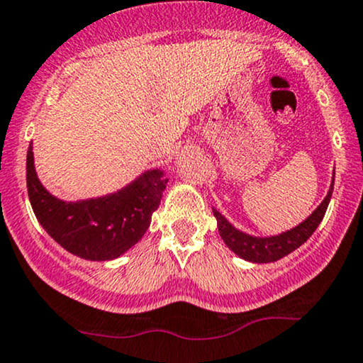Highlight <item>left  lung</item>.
<instances>
[{
    "label": "left lung",
    "mask_w": 363,
    "mask_h": 363,
    "mask_svg": "<svg viewBox=\"0 0 363 363\" xmlns=\"http://www.w3.org/2000/svg\"><path fill=\"white\" fill-rule=\"evenodd\" d=\"M333 183H331L330 191H328L326 199L323 200L321 206L311 214L304 223H301L297 228L291 229V231L279 234V236L272 238H253L250 234H245L238 231L236 228H233L228 220L214 208V216L217 219V228H219V234L223 238L225 245L231 248L234 253L240 255L241 258L248 259L253 263H270L277 262V259L287 257L289 253H292L294 250L299 248L301 245H304L309 240L311 234L316 231L319 223L323 220V217L326 214L328 203H330L331 194H333Z\"/></svg>",
    "instance_id": "1"
}]
</instances>
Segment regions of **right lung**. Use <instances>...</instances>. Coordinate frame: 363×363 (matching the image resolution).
Listing matches in <instances>:
<instances>
[{
  "label": "right lung",
  "instance_id": "obj_1",
  "mask_svg": "<svg viewBox=\"0 0 363 363\" xmlns=\"http://www.w3.org/2000/svg\"><path fill=\"white\" fill-rule=\"evenodd\" d=\"M168 178L146 172L129 186L106 197L62 202L38 182L32 144L27 151V189L42 228L69 253L93 262L113 259L138 242L151 224Z\"/></svg>",
  "mask_w": 363,
  "mask_h": 363
}]
</instances>
